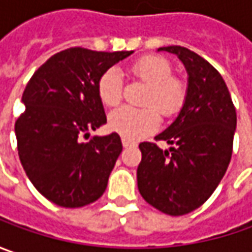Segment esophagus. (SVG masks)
Segmentation results:
<instances>
[{
    "label": "esophagus",
    "mask_w": 252,
    "mask_h": 252,
    "mask_svg": "<svg viewBox=\"0 0 252 252\" xmlns=\"http://www.w3.org/2000/svg\"><path fill=\"white\" fill-rule=\"evenodd\" d=\"M122 144H123L125 149H129V147H134V146H136L134 141L129 140V139H125V137H122Z\"/></svg>",
    "instance_id": "1"
}]
</instances>
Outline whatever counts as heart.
I'll list each match as a JSON object with an SVG mask.
<instances>
[{"mask_svg":"<svg viewBox=\"0 0 252 252\" xmlns=\"http://www.w3.org/2000/svg\"><path fill=\"white\" fill-rule=\"evenodd\" d=\"M127 71L136 80L147 84L143 96L146 106H122L113 111L109 115V126L125 139L139 140L157 130L160 113L164 118H172L184 108L188 98V84L172 74V65L167 59L156 54L136 60ZM122 91L123 81L115 68L106 70L99 77L96 92L105 106H116L122 99Z\"/></svg>","mask_w":252,"mask_h":252,"instance_id":"obj_1","label":"heart"}]
</instances>
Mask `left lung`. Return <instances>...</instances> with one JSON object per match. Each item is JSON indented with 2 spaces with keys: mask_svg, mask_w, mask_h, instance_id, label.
Segmentation results:
<instances>
[{
  "mask_svg": "<svg viewBox=\"0 0 252 252\" xmlns=\"http://www.w3.org/2000/svg\"><path fill=\"white\" fill-rule=\"evenodd\" d=\"M158 50L178 56L188 71V98L178 118L156 140L139 144L141 161L137 187L143 199L169 216H182L202 206L227 171L237 125L236 108L218 70L195 52L181 46Z\"/></svg>",
  "mask_w": 252,
  "mask_h": 252,
  "instance_id": "1",
  "label": "left lung"
}]
</instances>
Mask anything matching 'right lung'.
<instances>
[{"mask_svg": "<svg viewBox=\"0 0 252 252\" xmlns=\"http://www.w3.org/2000/svg\"><path fill=\"white\" fill-rule=\"evenodd\" d=\"M131 53L71 47L42 64L25 88V111L15 122L19 160L34 188L57 206L81 208L106 189L121 137L82 139L106 123L99 77Z\"/></svg>", "mask_w": 252, "mask_h": 252, "instance_id": "right-lung-1", "label": "right lung"}]
</instances>
